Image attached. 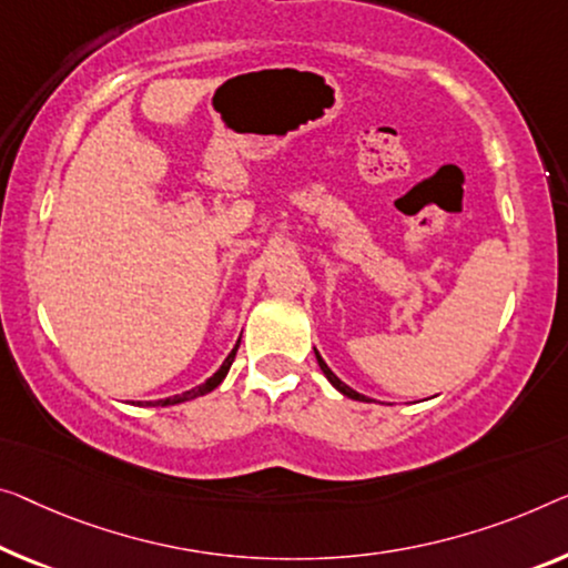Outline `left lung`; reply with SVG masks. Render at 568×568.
Segmentation results:
<instances>
[{
    "mask_svg": "<svg viewBox=\"0 0 568 568\" xmlns=\"http://www.w3.org/2000/svg\"><path fill=\"white\" fill-rule=\"evenodd\" d=\"M313 352H316V349H313ZM316 359H318V367H321V372H324V375H326V379H328V383H332V385L336 387V390H338V393H342V395H346V397H352V400H359V403H369L365 395H362V393H357V390H352V387H349V385H344V383H342V379H338V377L334 375V372H332V369H328V365H326V362H324V359H321V354H318V352H316Z\"/></svg>",
    "mask_w": 568,
    "mask_h": 568,
    "instance_id": "obj_1",
    "label": "left lung"
}]
</instances>
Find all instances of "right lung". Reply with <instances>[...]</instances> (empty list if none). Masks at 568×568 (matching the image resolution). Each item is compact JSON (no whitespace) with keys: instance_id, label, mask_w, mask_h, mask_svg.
Wrapping results in <instances>:
<instances>
[{"instance_id":"obj_1","label":"right lung","mask_w":568,"mask_h":568,"mask_svg":"<svg viewBox=\"0 0 568 568\" xmlns=\"http://www.w3.org/2000/svg\"><path fill=\"white\" fill-rule=\"evenodd\" d=\"M236 346H240V342H236ZM236 346L234 349L226 354V359L222 362V367H219L214 375H211L206 383L203 385H199V387H193V390H185V393H181V395H173V397H165V400H145V403H140V405H145V408H152V405H178V403H185V400H193V397H199V395H206V393H211L214 390V387H219L222 385V379L226 377V372H230V367H232V362H234V354H236Z\"/></svg>"}]
</instances>
